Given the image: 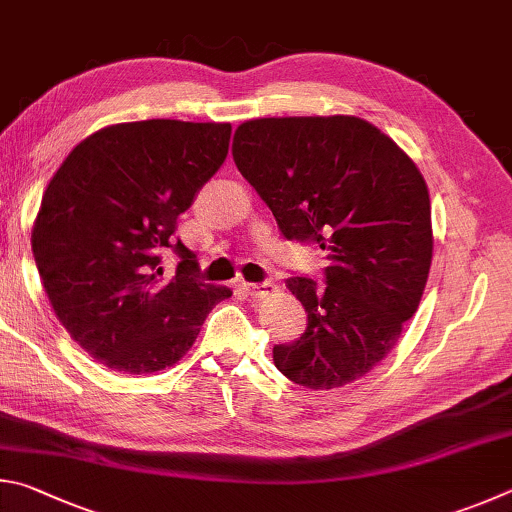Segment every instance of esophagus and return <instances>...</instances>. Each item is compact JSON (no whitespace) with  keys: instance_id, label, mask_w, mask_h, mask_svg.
<instances>
[{"instance_id":"34e87169","label":"esophagus","mask_w":512,"mask_h":512,"mask_svg":"<svg viewBox=\"0 0 512 512\" xmlns=\"http://www.w3.org/2000/svg\"><path fill=\"white\" fill-rule=\"evenodd\" d=\"M245 290L249 297L254 299H261L267 297V294H272L276 290V285L272 281H261V283H245Z\"/></svg>"}]
</instances>
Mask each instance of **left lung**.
<instances>
[{"instance_id":"obj_1","label":"left lung","mask_w":512,"mask_h":512,"mask_svg":"<svg viewBox=\"0 0 512 512\" xmlns=\"http://www.w3.org/2000/svg\"><path fill=\"white\" fill-rule=\"evenodd\" d=\"M233 161L288 240L326 249V288L290 276L306 333L274 346L285 378L335 389L362 378L414 317L432 265L427 184L396 141L357 116L254 119Z\"/></svg>"}]
</instances>
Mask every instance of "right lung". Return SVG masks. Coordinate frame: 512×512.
<instances>
[{"instance_id": "1", "label": "right lung", "mask_w": 512, "mask_h": 512, "mask_svg": "<svg viewBox=\"0 0 512 512\" xmlns=\"http://www.w3.org/2000/svg\"><path fill=\"white\" fill-rule=\"evenodd\" d=\"M229 123L150 119L110 125L80 141L44 191L31 245L62 326L94 360L155 373L193 346L231 290L197 279L175 238L177 218L218 173ZM180 263L167 279L160 254Z\"/></svg>"}]
</instances>
